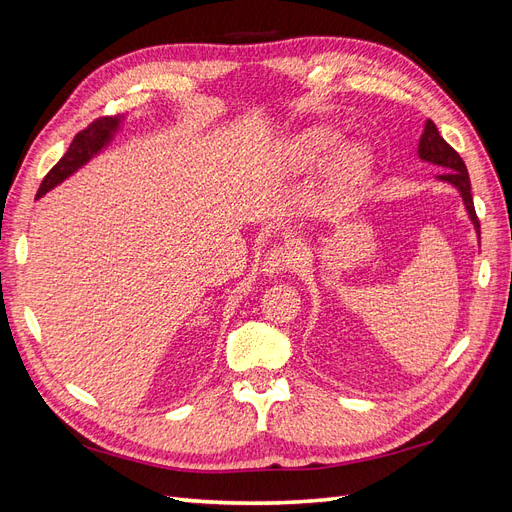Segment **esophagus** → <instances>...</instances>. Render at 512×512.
Wrapping results in <instances>:
<instances>
[{
	"mask_svg": "<svg viewBox=\"0 0 512 512\" xmlns=\"http://www.w3.org/2000/svg\"><path fill=\"white\" fill-rule=\"evenodd\" d=\"M297 254L292 252V247H286V245H280V247H273V250L265 256V260H262V275L267 277H275L284 273L286 269L294 267V262H297V258H294Z\"/></svg>",
	"mask_w": 512,
	"mask_h": 512,
	"instance_id": "1",
	"label": "esophagus"
}]
</instances>
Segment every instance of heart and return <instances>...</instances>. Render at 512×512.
<instances>
[{"label":"heart","mask_w":512,"mask_h":512,"mask_svg":"<svg viewBox=\"0 0 512 512\" xmlns=\"http://www.w3.org/2000/svg\"><path fill=\"white\" fill-rule=\"evenodd\" d=\"M342 136L331 126H314L299 132L292 138L286 149V162L290 168L301 170L316 164L320 158L333 151ZM371 151L363 143L348 145L335 164V177L342 183H359L365 179L371 168Z\"/></svg>","instance_id":"obj_1"}]
</instances>
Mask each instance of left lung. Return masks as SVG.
Wrapping results in <instances>:
<instances>
[{"label":"left lung","instance_id":"left-lung-1","mask_svg":"<svg viewBox=\"0 0 512 512\" xmlns=\"http://www.w3.org/2000/svg\"><path fill=\"white\" fill-rule=\"evenodd\" d=\"M418 158H421L423 162L444 168V173L436 175V179L444 181V183H451L453 188L459 192V196L463 200V207H466V211H468V218L474 224L476 237L480 243V224H478L476 211H474L468 168H466V164H463L459 153L440 136L436 123H433L431 119L425 121L423 136H421V141H418Z\"/></svg>","mask_w":512,"mask_h":512}]
</instances>
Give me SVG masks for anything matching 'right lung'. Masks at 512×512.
I'll use <instances>...</instances> for the list:
<instances>
[{
  "instance_id": "1",
  "label": "right lung",
  "mask_w": 512,
  "mask_h": 512,
  "mask_svg": "<svg viewBox=\"0 0 512 512\" xmlns=\"http://www.w3.org/2000/svg\"><path fill=\"white\" fill-rule=\"evenodd\" d=\"M123 123H126V115H117V117H104L91 123L89 128L79 132L74 136L72 145L68 151L51 170L49 175L44 177L40 190L36 194V200L42 198L46 192H51L57 188L59 183H64L68 177H72L76 170H81L85 164H89L96 156L115 141L117 132H121Z\"/></svg>"
}]
</instances>
